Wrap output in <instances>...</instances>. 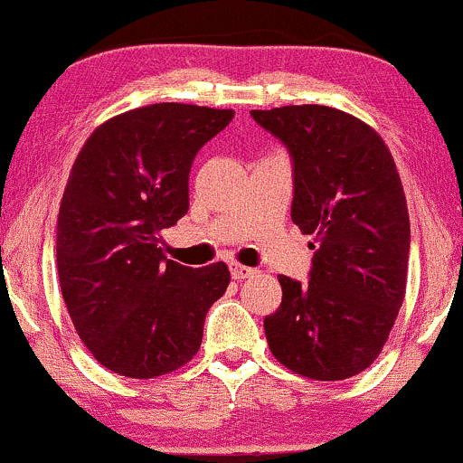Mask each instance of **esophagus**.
<instances>
[{
	"instance_id": "esophagus-1",
	"label": "esophagus",
	"mask_w": 463,
	"mask_h": 463,
	"mask_svg": "<svg viewBox=\"0 0 463 463\" xmlns=\"http://www.w3.org/2000/svg\"><path fill=\"white\" fill-rule=\"evenodd\" d=\"M231 274H232V279L241 280V279H250V276L257 274V269L246 268V265H241V263H232L231 265Z\"/></svg>"
}]
</instances>
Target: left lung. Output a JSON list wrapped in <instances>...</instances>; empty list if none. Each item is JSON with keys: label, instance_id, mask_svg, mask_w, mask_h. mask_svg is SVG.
<instances>
[{"label": "left lung", "instance_id": "obj_1", "mask_svg": "<svg viewBox=\"0 0 463 463\" xmlns=\"http://www.w3.org/2000/svg\"><path fill=\"white\" fill-rule=\"evenodd\" d=\"M250 115L291 154V220L316 250L309 283L279 276L268 346L307 379H350L379 357L405 300L409 213L394 156L379 132L331 106Z\"/></svg>", "mask_w": 463, "mask_h": 463}]
</instances>
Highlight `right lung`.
Segmentation results:
<instances>
[{
    "instance_id": "obj_1",
    "label": "right lung",
    "mask_w": 463,
    "mask_h": 463,
    "mask_svg": "<svg viewBox=\"0 0 463 463\" xmlns=\"http://www.w3.org/2000/svg\"><path fill=\"white\" fill-rule=\"evenodd\" d=\"M231 109L161 102L110 117L73 161L56 226V265L73 326L104 368L130 379L178 370L200 350L224 261L184 268L158 232L189 211L195 154Z\"/></svg>"
}]
</instances>
